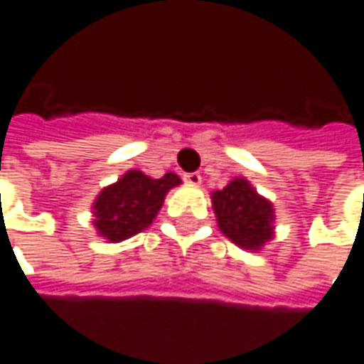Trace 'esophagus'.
<instances>
[{"label":"esophagus","instance_id":"34e87169","mask_svg":"<svg viewBox=\"0 0 364 364\" xmlns=\"http://www.w3.org/2000/svg\"><path fill=\"white\" fill-rule=\"evenodd\" d=\"M183 179L189 183V185H199L201 183V175L199 173H185Z\"/></svg>","mask_w":364,"mask_h":364}]
</instances>
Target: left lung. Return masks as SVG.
Returning <instances> with one entry per match:
<instances>
[{
    "instance_id": "8db88e82",
    "label": "left lung",
    "mask_w": 364,
    "mask_h": 364,
    "mask_svg": "<svg viewBox=\"0 0 364 364\" xmlns=\"http://www.w3.org/2000/svg\"><path fill=\"white\" fill-rule=\"evenodd\" d=\"M219 229L243 249H261L273 237V205L255 191L247 179H233L213 193Z\"/></svg>"
}]
</instances>
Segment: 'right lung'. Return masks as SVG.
<instances>
[{"instance_id":"add662e5","label":"right lung","mask_w":364,"mask_h":364,"mask_svg":"<svg viewBox=\"0 0 364 364\" xmlns=\"http://www.w3.org/2000/svg\"><path fill=\"white\" fill-rule=\"evenodd\" d=\"M175 173L151 179L141 171H129L119 181L105 187L93 203L95 229L111 243H119L149 227L161 209L167 191L179 185Z\"/></svg>"}]
</instances>
